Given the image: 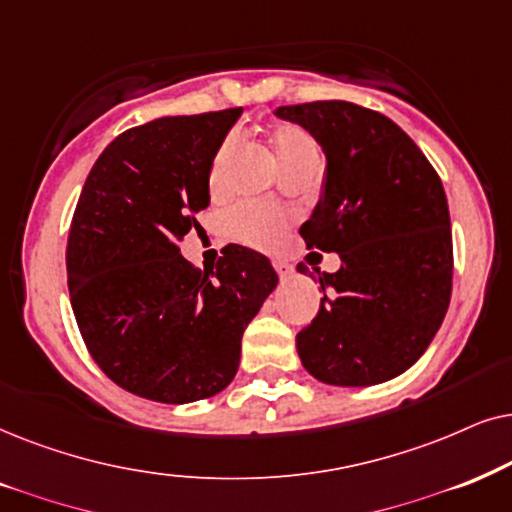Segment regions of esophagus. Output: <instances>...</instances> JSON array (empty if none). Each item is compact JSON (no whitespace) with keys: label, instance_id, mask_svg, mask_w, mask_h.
Returning a JSON list of instances; mask_svg holds the SVG:
<instances>
[{"label":"esophagus","instance_id":"esophagus-1","mask_svg":"<svg viewBox=\"0 0 512 512\" xmlns=\"http://www.w3.org/2000/svg\"><path fill=\"white\" fill-rule=\"evenodd\" d=\"M274 269H276V274L281 276V278H290L292 276V267L285 260H274Z\"/></svg>","mask_w":512,"mask_h":512}]
</instances>
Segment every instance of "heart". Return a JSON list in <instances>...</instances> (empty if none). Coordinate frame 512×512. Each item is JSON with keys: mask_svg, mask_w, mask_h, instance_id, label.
Here are the masks:
<instances>
[{"mask_svg": "<svg viewBox=\"0 0 512 512\" xmlns=\"http://www.w3.org/2000/svg\"><path fill=\"white\" fill-rule=\"evenodd\" d=\"M271 149H274V159L281 170L297 166L302 161L316 159V145L297 126H278L271 133ZM231 152H234V140H224L220 149H217L213 166H210V187L213 189H220L222 185L224 168H227L231 159ZM229 229L231 234L245 243L271 245L283 234L285 215L274 208L257 206V203H243V206L231 210Z\"/></svg>", "mask_w": 512, "mask_h": 512, "instance_id": "obj_1", "label": "heart"}]
</instances>
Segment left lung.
<instances>
[{"label": "left lung", "mask_w": 512, "mask_h": 512, "mask_svg": "<svg viewBox=\"0 0 512 512\" xmlns=\"http://www.w3.org/2000/svg\"><path fill=\"white\" fill-rule=\"evenodd\" d=\"M325 154L320 199L299 234L337 252L320 274L318 316L297 335L311 377L374 386L424 356L452 297V229L442 182L424 152L384 114L320 100L274 109ZM306 274L304 264L297 267Z\"/></svg>", "instance_id": "obj_1"}]
</instances>
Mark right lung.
<instances>
[{"label":"right lung","instance_id":"1","mask_svg":"<svg viewBox=\"0 0 512 512\" xmlns=\"http://www.w3.org/2000/svg\"><path fill=\"white\" fill-rule=\"evenodd\" d=\"M243 109L163 117L98 156L67 238V288L86 349L128 393L185 405L236 377L245 327L278 285L269 257L227 245L196 271L177 241L210 206V166Z\"/></svg>","mask_w":512,"mask_h":512}]
</instances>
